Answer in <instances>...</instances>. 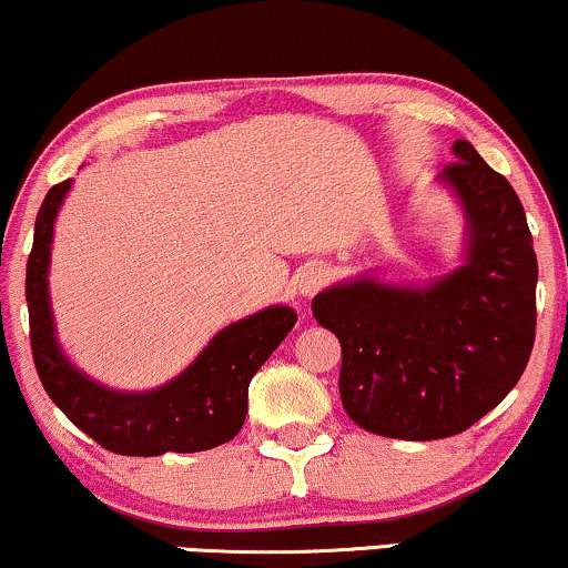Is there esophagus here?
<instances>
[{
    "label": "esophagus",
    "instance_id": "esophagus-1",
    "mask_svg": "<svg viewBox=\"0 0 568 568\" xmlns=\"http://www.w3.org/2000/svg\"><path fill=\"white\" fill-rule=\"evenodd\" d=\"M326 282H328V268H326V265L313 263V265H305V268L297 273V276H295V290H297V295L313 297Z\"/></svg>",
    "mask_w": 568,
    "mask_h": 568
}]
</instances>
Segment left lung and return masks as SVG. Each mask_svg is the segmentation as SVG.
Returning <instances> with one entry per match:
<instances>
[{
  "label": "left lung",
  "mask_w": 568,
  "mask_h": 568,
  "mask_svg": "<svg viewBox=\"0 0 568 568\" xmlns=\"http://www.w3.org/2000/svg\"><path fill=\"white\" fill-rule=\"evenodd\" d=\"M437 184L464 213V255L426 284H387L374 271L313 297V316L342 345L347 416L392 439L460 434L498 405L535 345L537 255L514 186L471 142Z\"/></svg>",
  "instance_id": "8db88e82"
}]
</instances>
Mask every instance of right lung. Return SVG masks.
I'll return each mask as SVG.
<instances>
[{
	"label": "right lung",
	"mask_w": 568,
	"mask_h": 568,
	"mask_svg": "<svg viewBox=\"0 0 568 568\" xmlns=\"http://www.w3.org/2000/svg\"><path fill=\"white\" fill-rule=\"evenodd\" d=\"M73 179L47 192L33 229L26 268L31 347L39 379L52 403L94 443L118 455L200 453L236 437L247 416V389L257 368L297 324L290 305H268L221 328L171 382L155 389L104 387L62 353L49 303L54 221Z\"/></svg>",
	"instance_id": "right-lung-1"
}]
</instances>
